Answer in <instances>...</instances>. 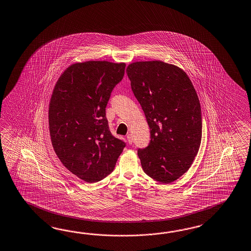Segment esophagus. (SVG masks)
<instances>
[{
	"label": "esophagus",
	"instance_id": "34e87169",
	"mask_svg": "<svg viewBox=\"0 0 251 251\" xmlns=\"http://www.w3.org/2000/svg\"><path fill=\"white\" fill-rule=\"evenodd\" d=\"M126 138H127V141H128L129 145H132V143H133V135H131V134H128L127 136H126Z\"/></svg>",
	"mask_w": 251,
	"mask_h": 251
}]
</instances>
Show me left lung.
Instances as JSON below:
<instances>
[{
    "label": "left lung",
    "mask_w": 251,
    "mask_h": 251,
    "mask_svg": "<svg viewBox=\"0 0 251 251\" xmlns=\"http://www.w3.org/2000/svg\"><path fill=\"white\" fill-rule=\"evenodd\" d=\"M126 74L150 128L148 148L137 151L142 167L153 179L169 184L186 173L200 150V99L187 75L176 65L135 62Z\"/></svg>",
    "instance_id": "8db88e82"
}]
</instances>
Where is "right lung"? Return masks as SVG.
<instances>
[{
	"mask_svg": "<svg viewBox=\"0 0 251 251\" xmlns=\"http://www.w3.org/2000/svg\"><path fill=\"white\" fill-rule=\"evenodd\" d=\"M125 63L86 61L61 75L49 104V130L58 158L87 183L107 176L126 147L112 135L105 116L111 93L125 75Z\"/></svg>",
	"mask_w": 251,
	"mask_h": 251,
	"instance_id": "obj_1",
	"label": "right lung"
}]
</instances>
